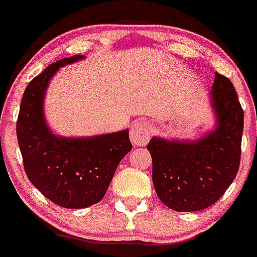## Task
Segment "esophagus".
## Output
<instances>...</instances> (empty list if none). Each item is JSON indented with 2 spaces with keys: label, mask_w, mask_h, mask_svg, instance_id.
I'll return each mask as SVG.
<instances>
[{
  "label": "esophagus",
  "mask_w": 257,
  "mask_h": 257,
  "mask_svg": "<svg viewBox=\"0 0 257 257\" xmlns=\"http://www.w3.org/2000/svg\"><path fill=\"white\" fill-rule=\"evenodd\" d=\"M152 135V127L149 126L148 122H145L144 119H138L131 124L130 131V139L135 145H145L151 139Z\"/></svg>",
  "instance_id": "1"
}]
</instances>
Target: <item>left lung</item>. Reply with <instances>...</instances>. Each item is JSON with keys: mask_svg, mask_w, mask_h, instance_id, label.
<instances>
[{"mask_svg": "<svg viewBox=\"0 0 257 257\" xmlns=\"http://www.w3.org/2000/svg\"><path fill=\"white\" fill-rule=\"evenodd\" d=\"M212 105L216 128L194 143L153 138L152 179L157 196L180 212L205 210L219 201L237 176L243 133V109L228 77L215 73Z\"/></svg>", "mask_w": 257, "mask_h": 257, "instance_id": "1", "label": "left lung"}]
</instances>
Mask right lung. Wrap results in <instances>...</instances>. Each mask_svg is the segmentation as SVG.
Returning a JSON list of instances; mask_svg holds the SVG:
<instances>
[{"label":"right lung","instance_id":"add662e5","mask_svg":"<svg viewBox=\"0 0 257 257\" xmlns=\"http://www.w3.org/2000/svg\"><path fill=\"white\" fill-rule=\"evenodd\" d=\"M65 58L32 79L22 97L17 136L24 170L46 198L65 208H85L105 196L118 163L131 151L128 131L94 138H59L44 118V97L51 77L63 65L82 59Z\"/></svg>","mask_w":257,"mask_h":257}]
</instances>
